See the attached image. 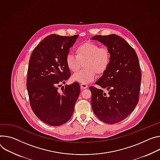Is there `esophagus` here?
<instances>
[{"instance_id": "esophagus-1", "label": "esophagus", "mask_w": 160, "mask_h": 160, "mask_svg": "<svg viewBox=\"0 0 160 160\" xmlns=\"http://www.w3.org/2000/svg\"><path fill=\"white\" fill-rule=\"evenodd\" d=\"M80 88H81V89H84L88 88V85L85 84V83H81L80 84Z\"/></svg>"}]
</instances>
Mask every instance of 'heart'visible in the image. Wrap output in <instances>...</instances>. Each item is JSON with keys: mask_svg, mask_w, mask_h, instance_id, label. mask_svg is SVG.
I'll use <instances>...</instances> for the list:
<instances>
[{"mask_svg": "<svg viewBox=\"0 0 160 160\" xmlns=\"http://www.w3.org/2000/svg\"><path fill=\"white\" fill-rule=\"evenodd\" d=\"M76 56L68 54L66 58V64L68 69L75 72L85 62V69L80 70L72 76V80L81 83L92 82L96 72L102 75L108 69L111 62V54L106 47H100L93 42H85L75 49Z\"/></svg>", "mask_w": 160, "mask_h": 160, "instance_id": "b5f03b06", "label": "heart"}]
</instances>
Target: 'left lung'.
Instances as JSON below:
<instances>
[{"instance_id": "obj_1", "label": "left lung", "mask_w": 160, "mask_h": 160, "mask_svg": "<svg viewBox=\"0 0 160 160\" xmlns=\"http://www.w3.org/2000/svg\"><path fill=\"white\" fill-rule=\"evenodd\" d=\"M91 39L103 43L111 54L108 69L96 82L102 89L89 88L92 108L100 121L110 124L118 123L133 112L138 102L142 74L138 56L119 36L98 35Z\"/></svg>"}]
</instances>
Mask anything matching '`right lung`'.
I'll return each mask as SVG.
<instances>
[{
  "instance_id": "right-lung-1",
  "label": "right lung",
  "mask_w": 160,
  "mask_h": 160,
  "mask_svg": "<svg viewBox=\"0 0 160 160\" xmlns=\"http://www.w3.org/2000/svg\"><path fill=\"white\" fill-rule=\"evenodd\" d=\"M78 37L51 34L39 42L30 57L27 89L31 107L40 120L50 126L62 125L71 119L80 94L78 82L59 91L71 76L66 58Z\"/></svg>"
}]
</instances>
